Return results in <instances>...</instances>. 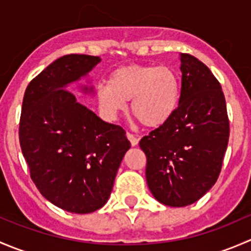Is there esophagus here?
I'll return each mask as SVG.
<instances>
[{
  "label": "esophagus",
  "mask_w": 251,
  "mask_h": 251,
  "mask_svg": "<svg viewBox=\"0 0 251 251\" xmlns=\"http://www.w3.org/2000/svg\"><path fill=\"white\" fill-rule=\"evenodd\" d=\"M126 136H127L128 141H130V142H131V146H132V147L137 146V144H138V140H137V138H136V137H135V136H133V135H132V133L127 132V133H126Z\"/></svg>",
  "instance_id": "esophagus-1"
}]
</instances>
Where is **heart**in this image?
Masks as SVG:
<instances>
[{
	"label": "heart",
	"mask_w": 251,
	"mask_h": 251,
	"mask_svg": "<svg viewBox=\"0 0 251 251\" xmlns=\"http://www.w3.org/2000/svg\"><path fill=\"white\" fill-rule=\"evenodd\" d=\"M98 105L107 118L115 119L127 108L146 127L168 123L178 108L181 81L170 67L127 65L114 70L108 82L98 85Z\"/></svg>",
	"instance_id": "obj_1"
}]
</instances>
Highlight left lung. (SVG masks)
<instances>
[{"instance_id":"left-lung-1","label":"left lung","mask_w":251,"mask_h":251,"mask_svg":"<svg viewBox=\"0 0 251 251\" xmlns=\"http://www.w3.org/2000/svg\"><path fill=\"white\" fill-rule=\"evenodd\" d=\"M179 60L178 108L140 142L151 194L175 207L196 203L214 186L229 137L226 100L217 78L193 55L181 53Z\"/></svg>"}]
</instances>
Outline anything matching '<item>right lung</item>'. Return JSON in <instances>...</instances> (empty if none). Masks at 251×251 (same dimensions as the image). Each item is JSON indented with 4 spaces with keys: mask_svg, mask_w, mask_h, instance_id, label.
<instances>
[{
    "mask_svg": "<svg viewBox=\"0 0 251 251\" xmlns=\"http://www.w3.org/2000/svg\"><path fill=\"white\" fill-rule=\"evenodd\" d=\"M100 62L63 55L32 78L23 100L19 141L31 179L48 201L74 214L107 203L131 147L123 127L103 121L67 90ZM81 90L93 92L92 86Z\"/></svg>",
    "mask_w": 251,
    "mask_h": 251,
    "instance_id": "1",
    "label": "right lung"
}]
</instances>
